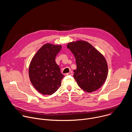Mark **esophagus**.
Masks as SVG:
<instances>
[{
	"label": "esophagus",
	"mask_w": 132,
	"mask_h": 132,
	"mask_svg": "<svg viewBox=\"0 0 132 132\" xmlns=\"http://www.w3.org/2000/svg\"><path fill=\"white\" fill-rule=\"evenodd\" d=\"M72 74H73L72 71H70L69 72H68V73H66V75H67V76H72Z\"/></svg>",
	"instance_id": "esophagus-1"
}]
</instances>
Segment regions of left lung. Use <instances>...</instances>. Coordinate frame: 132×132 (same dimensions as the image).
<instances>
[{
  "label": "left lung",
  "mask_w": 132,
  "mask_h": 132,
  "mask_svg": "<svg viewBox=\"0 0 132 132\" xmlns=\"http://www.w3.org/2000/svg\"><path fill=\"white\" fill-rule=\"evenodd\" d=\"M67 48L76 59L77 69L73 71V77L80 88L89 93L100 88L106 80L108 71L104 56L84 41L68 43Z\"/></svg>",
  "instance_id": "left-lung-1"
}]
</instances>
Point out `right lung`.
Returning <instances> with one entry per match:
<instances>
[{"mask_svg":"<svg viewBox=\"0 0 132 132\" xmlns=\"http://www.w3.org/2000/svg\"><path fill=\"white\" fill-rule=\"evenodd\" d=\"M61 46L44 45L36 53L29 67V76L35 88L43 95L54 93L61 85L64 76L55 62Z\"/></svg>","mask_w":132,"mask_h":132,"instance_id":"add662e5","label":"right lung"}]
</instances>
